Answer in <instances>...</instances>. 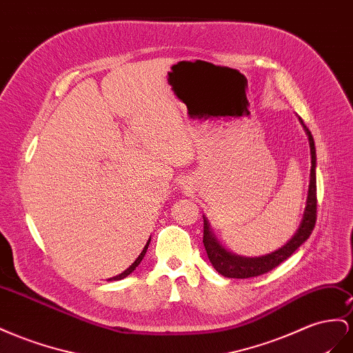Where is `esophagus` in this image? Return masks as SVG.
<instances>
[{"instance_id":"34e87169","label":"esophagus","mask_w":353,"mask_h":353,"mask_svg":"<svg viewBox=\"0 0 353 353\" xmlns=\"http://www.w3.org/2000/svg\"><path fill=\"white\" fill-rule=\"evenodd\" d=\"M181 184H187V183H185V181H184V183H181ZM184 187H185V185H184Z\"/></svg>"}]
</instances>
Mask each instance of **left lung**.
<instances>
[{
    "mask_svg": "<svg viewBox=\"0 0 353 353\" xmlns=\"http://www.w3.org/2000/svg\"><path fill=\"white\" fill-rule=\"evenodd\" d=\"M299 120L309 138L312 166L306 208H304V214L300 225L297 230H295L291 239L283 246H281L279 250H276L270 254L260 256H242L225 250V248L218 242L211 228V224H209L208 218L203 215V245L208 254V259L212 263L214 269L218 273L225 276V278L246 279L270 272L276 265H279L282 261L290 259V256L309 239V236L313 232V227H315L316 223V150L315 141H313L310 130L306 128V125H304L300 117Z\"/></svg>",
    "mask_w": 353,
    "mask_h": 353,
    "instance_id": "obj_1",
    "label": "left lung"
}]
</instances>
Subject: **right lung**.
<instances>
[{
  "instance_id": "add662e5",
  "label": "right lung",
  "mask_w": 353,
  "mask_h": 353,
  "mask_svg": "<svg viewBox=\"0 0 353 353\" xmlns=\"http://www.w3.org/2000/svg\"><path fill=\"white\" fill-rule=\"evenodd\" d=\"M150 241H151V237L148 239V242L145 243V246H144V250H142V252L138 255V259L132 263V265H129V268L123 272V273H120V274H117V276H114V278H110L108 281H120V279H123V278H126V276H129L133 270H135L138 265H139V263L142 261V259H144L145 256V252H147V250H148V245H150Z\"/></svg>"
}]
</instances>
